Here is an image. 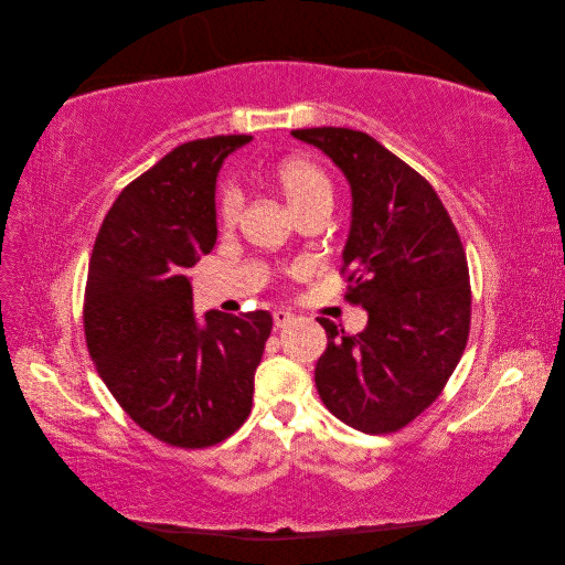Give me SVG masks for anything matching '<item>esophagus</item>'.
<instances>
[{
  "instance_id": "obj_1",
  "label": "esophagus",
  "mask_w": 565,
  "mask_h": 565,
  "mask_svg": "<svg viewBox=\"0 0 565 565\" xmlns=\"http://www.w3.org/2000/svg\"><path fill=\"white\" fill-rule=\"evenodd\" d=\"M273 322H276V328H287L289 322H295V313H289V311H273Z\"/></svg>"
}]
</instances>
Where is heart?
I'll return each mask as SVG.
<instances>
[{
	"label": "heart",
	"instance_id": "obj_1",
	"mask_svg": "<svg viewBox=\"0 0 565 565\" xmlns=\"http://www.w3.org/2000/svg\"><path fill=\"white\" fill-rule=\"evenodd\" d=\"M276 183L289 207L299 216L318 204H332V183L318 164L303 158L285 160L276 169ZM243 207V195L237 188H226L218 202V216L226 226H233Z\"/></svg>",
	"mask_w": 565,
	"mask_h": 565
}]
</instances>
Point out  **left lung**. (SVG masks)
I'll return each mask as SVG.
<instances>
[{"mask_svg": "<svg viewBox=\"0 0 565 565\" xmlns=\"http://www.w3.org/2000/svg\"><path fill=\"white\" fill-rule=\"evenodd\" d=\"M322 150L351 188L344 252L349 301L367 311L363 332L328 318L316 365L320 401L363 434H391L429 407L469 339L467 254L431 183L365 131L295 129Z\"/></svg>", "mask_w": 565, "mask_h": 565, "instance_id": "left-lung-1", "label": "left lung"}]
</instances>
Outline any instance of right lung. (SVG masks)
Instances as JSON below:
<instances>
[{
	"label": "right lung",
	"mask_w": 565,
	"mask_h": 565,
	"mask_svg": "<svg viewBox=\"0 0 565 565\" xmlns=\"http://www.w3.org/2000/svg\"><path fill=\"white\" fill-rule=\"evenodd\" d=\"M252 136L177 146L113 202L96 235L84 334L115 401L177 448H210L252 409L268 311H193L185 276L216 243V177Z\"/></svg>",
	"instance_id": "1"
}]
</instances>
